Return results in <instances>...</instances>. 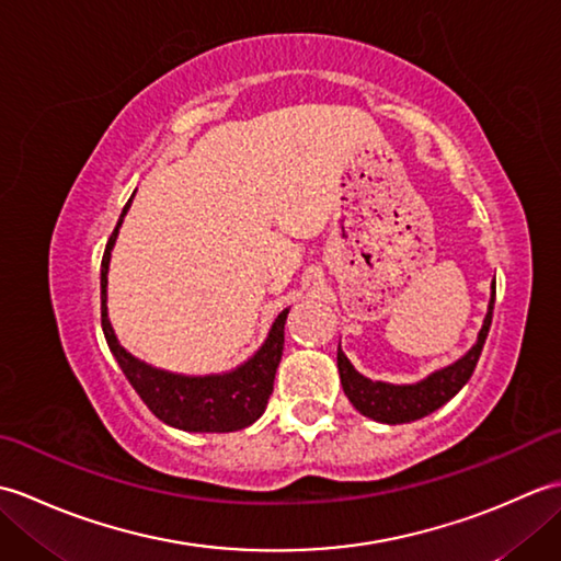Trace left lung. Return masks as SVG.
I'll use <instances>...</instances> for the list:
<instances>
[{"mask_svg": "<svg viewBox=\"0 0 561 561\" xmlns=\"http://www.w3.org/2000/svg\"><path fill=\"white\" fill-rule=\"evenodd\" d=\"M492 311H494V294L490 301V311H486L484 325L480 330L478 342L472 344V350L440 371L424 378L422 383L414 386H390L380 383V380H368L362 374L354 371L347 356L337 350V368L340 380L344 388V396L359 410L364 416H371L376 422L383 424H404L422 420V416L432 414L440 404H446L456 392L468 383L474 366L480 362V354L484 347V340L490 335L492 325Z\"/></svg>", "mask_w": 561, "mask_h": 561, "instance_id": "8db88e82", "label": "left lung"}]
</instances>
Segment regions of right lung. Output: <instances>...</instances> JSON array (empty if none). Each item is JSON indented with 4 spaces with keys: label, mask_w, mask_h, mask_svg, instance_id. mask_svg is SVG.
<instances>
[{
    "label": "right lung",
    "mask_w": 561,
    "mask_h": 561,
    "mask_svg": "<svg viewBox=\"0 0 561 561\" xmlns=\"http://www.w3.org/2000/svg\"><path fill=\"white\" fill-rule=\"evenodd\" d=\"M127 209L129 202L125 205L121 219H117V226L108 238V245H105V253L101 260V325L115 362L121 364L129 386H133L137 390V396L145 400L151 414H157L159 420L169 426L183 428V432L209 434L245 428L267 408V400L274 388V374H277V366L284 352V323H287L289 308H284L277 320H274L265 344L257 350L253 359H248L231 374L190 378L159 371V368H151L145 362L135 359V356L127 354L121 347V342H117L108 320V308H105L111 250Z\"/></svg>",
    "instance_id": "right-lung-1"
}]
</instances>
